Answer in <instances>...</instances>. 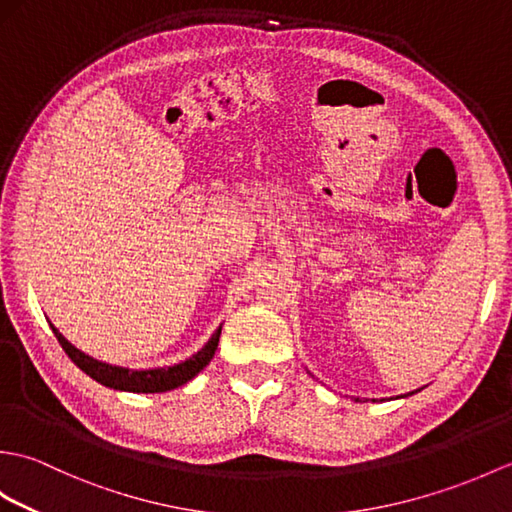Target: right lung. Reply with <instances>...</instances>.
<instances>
[{
	"mask_svg": "<svg viewBox=\"0 0 512 512\" xmlns=\"http://www.w3.org/2000/svg\"><path fill=\"white\" fill-rule=\"evenodd\" d=\"M50 328H52L54 336H57L59 345L63 347V352L72 358V363L79 369H83V372L90 378H94L96 383L112 387V389L136 391V394H158V391H169V389H176V387L187 383V380H191L195 374L200 372V369L209 365V361L217 350V343H220V332H222V328H217V332L211 336V341L206 343L198 354H193L189 361L173 365V367L134 372V369L114 367V365L96 361V358L79 352L74 345L65 341L63 336L54 330V325H50Z\"/></svg>",
	"mask_w": 512,
	"mask_h": 512,
	"instance_id": "right-lung-1",
	"label": "right lung"
}]
</instances>
